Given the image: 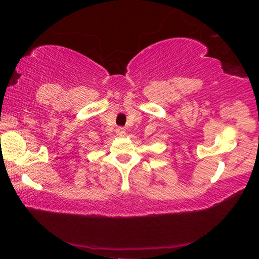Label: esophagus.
<instances>
[{"instance_id": "34e87169", "label": "esophagus", "mask_w": 259, "mask_h": 259, "mask_svg": "<svg viewBox=\"0 0 259 259\" xmlns=\"http://www.w3.org/2000/svg\"><path fill=\"white\" fill-rule=\"evenodd\" d=\"M116 135L120 136V137H123V136L125 135V129L121 128V126H120V128H117L116 129Z\"/></svg>"}]
</instances>
